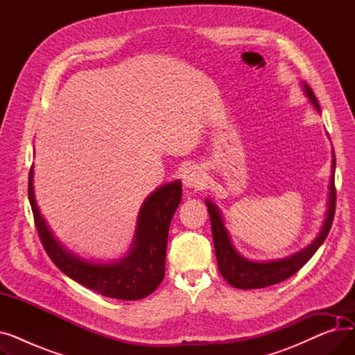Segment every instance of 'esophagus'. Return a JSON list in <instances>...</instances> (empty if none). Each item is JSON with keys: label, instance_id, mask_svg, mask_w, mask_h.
Listing matches in <instances>:
<instances>
[{"label": "esophagus", "instance_id": "esophagus-1", "mask_svg": "<svg viewBox=\"0 0 355 355\" xmlns=\"http://www.w3.org/2000/svg\"><path fill=\"white\" fill-rule=\"evenodd\" d=\"M206 182V174L198 165H190L182 173V184L185 189L198 190Z\"/></svg>", "mask_w": 355, "mask_h": 355}]
</instances>
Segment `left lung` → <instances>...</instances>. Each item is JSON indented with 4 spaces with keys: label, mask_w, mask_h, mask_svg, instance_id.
I'll use <instances>...</instances> for the list:
<instances>
[{
    "label": "left lung",
    "mask_w": 355,
    "mask_h": 355,
    "mask_svg": "<svg viewBox=\"0 0 355 355\" xmlns=\"http://www.w3.org/2000/svg\"><path fill=\"white\" fill-rule=\"evenodd\" d=\"M302 90L305 96L311 102V105L321 112L320 103L316 101L312 89L302 82ZM334 173H335V154L332 151V165H331V177H329V193L327 201V211L325 220L322 223V227L315 237L311 245L301 249L291 256L282 259H273V260H263V262H257V260H250L240 254L234 248L233 241L230 239L229 230L225 226V218L217 204L213 202L210 198H206V206L209 207L210 221H211V232H213V241H214V250L217 257V265L221 276L226 281L237 288V289H259L266 288L275 284L285 281L300 270L308 260L315 254V252L320 249L327 239L332 220L335 213V184H334Z\"/></svg>",
    "instance_id": "left-lung-1"
}]
</instances>
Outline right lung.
<instances>
[{
	"instance_id": "1",
	"label": "right lung",
	"mask_w": 355,
	"mask_h": 355,
	"mask_svg": "<svg viewBox=\"0 0 355 355\" xmlns=\"http://www.w3.org/2000/svg\"><path fill=\"white\" fill-rule=\"evenodd\" d=\"M182 196L180 180L162 184L149 194L138 213L132 245L123 257L96 262L63 246L40 213L34 194V165L28 175V200L42 243L64 275L103 296L138 301L151 295L165 276L168 230Z\"/></svg>"
}]
</instances>
